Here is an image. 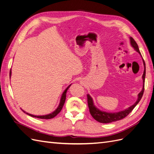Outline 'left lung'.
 <instances>
[{"label": "left lung", "mask_w": 154, "mask_h": 154, "mask_svg": "<svg viewBox=\"0 0 154 154\" xmlns=\"http://www.w3.org/2000/svg\"><path fill=\"white\" fill-rule=\"evenodd\" d=\"M130 44H131V45L132 46V48H134V49L141 56V54L140 53V51H139L138 45L136 42V41H135L132 37H130ZM143 61L144 64V72L142 76L143 80V89L139 93L137 100L136 103H135L134 105H132V106L128 107V109L122 111L118 112H112V113L107 112L100 110L94 105V102H93V100L91 97V96L89 94H87L88 106V108H89L90 113L92 116V118L94 119H96L97 122L102 123H112L114 122H117V121L122 119L131 112L132 110L134 109V107L137 105L139 101H140L141 99L142 98V96L143 95V92L144 90V80H145V75H146V67H145V63H144L143 59Z\"/></svg>", "instance_id": "8db88e82"}]
</instances>
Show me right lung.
I'll list each match as a JSON object with an SVG mask.
<instances>
[{
	"label": "right lung",
	"instance_id": "obj_1",
	"mask_svg": "<svg viewBox=\"0 0 154 154\" xmlns=\"http://www.w3.org/2000/svg\"><path fill=\"white\" fill-rule=\"evenodd\" d=\"M11 69L10 70V77H11ZM71 85V84L69 85L66 90L64 91V92H63V94L62 95V97H61V99H60V104L58 105V106L57 107V109H56L53 112L49 114H48V115H44V116H35V115H32V114H29L26 112H25L24 110H23L22 109V110L24 112V113H26V114L29 115L30 116H31V117H33V118H39V119H52L53 118H54L56 116H57L58 114L60 113V112L61 111V110L62 109V107L65 103V101H66V93H67V91L68 90V88L70 87V86Z\"/></svg>",
	"mask_w": 154,
	"mask_h": 154
}]
</instances>
